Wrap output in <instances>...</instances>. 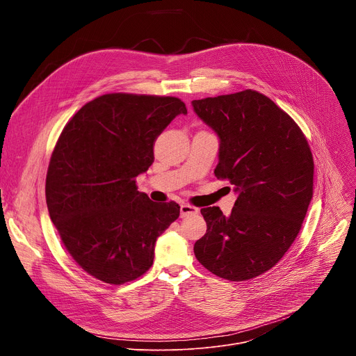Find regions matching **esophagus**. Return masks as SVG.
Wrapping results in <instances>:
<instances>
[{
    "mask_svg": "<svg viewBox=\"0 0 356 356\" xmlns=\"http://www.w3.org/2000/svg\"><path fill=\"white\" fill-rule=\"evenodd\" d=\"M198 213V209H195L194 206L190 204H181L180 206V216L181 217H188V216H194Z\"/></svg>",
    "mask_w": 356,
    "mask_h": 356,
    "instance_id": "esophagus-1",
    "label": "esophagus"
}]
</instances>
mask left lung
Segmentation results:
<instances>
[{
	"label": "left lung",
	"mask_w": 356,
	"mask_h": 356,
	"mask_svg": "<svg viewBox=\"0 0 356 356\" xmlns=\"http://www.w3.org/2000/svg\"><path fill=\"white\" fill-rule=\"evenodd\" d=\"M220 136L216 177L238 193L228 217L201 209L207 232L194 243L213 275L243 282L272 269L297 238L313 197L314 161L294 120L265 94L243 90L194 99Z\"/></svg>",
	"instance_id": "left-lung-1"
}]
</instances>
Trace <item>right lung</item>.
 <instances>
[{"label": "right lung", "mask_w": 356, "mask_h": 356, "mask_svg": "<svg viewBox=\"0 0 356 356\" xmlns=\"http://www.w3.org/2000/svg\"><path fill=\"white\" fill-rule=\"evenodd\" d=\"M179 114L187 108L177 97L110 92L65 125L46 173V204L66 250L90 276L120 286L154 264L156 239L180 207L149 200L136 177Z\"/></svg>", "instance_id": "right-lung-1"}]
</instances>
